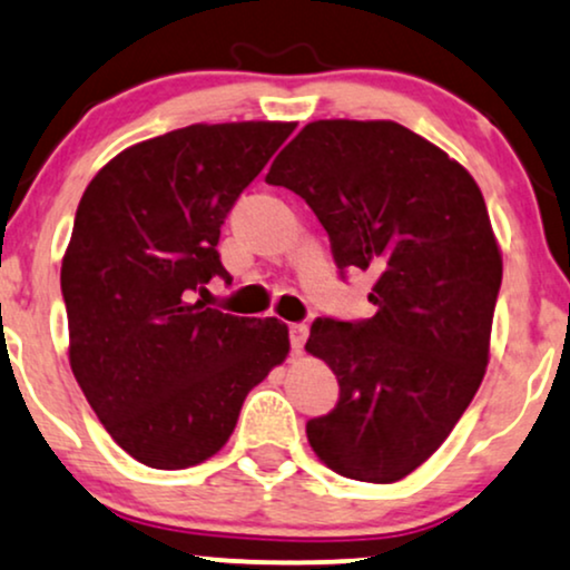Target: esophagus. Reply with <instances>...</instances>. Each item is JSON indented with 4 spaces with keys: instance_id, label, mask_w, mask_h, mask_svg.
Instances as JSON below:
<instances>
[{
    "instance_id": "esophagus-1",
    "label": "esophagus",
    "mask_w": 570,
    "mask_h": 570,
    "mask_svg": "<svg viewBox=\"0 0 570 570\" xmlns=\"http://www.w3.org/2000/svg\"><path fill=\"white\" fill-rule=\"evenodd\" d=\"M306 336H309V327H306L304 323H293L291 325V344H293V350H296V352L304 350Z\"/></svg>"
}]
</instances>
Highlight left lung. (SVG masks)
Segmentation results:
<instances>
[{"label": "left lung", "mask_w": 570, "mask_h": 570, "mask_svg": "<svg viewBox=\"0 0 570 570\" xmlns=\"http://www.w3.org/2000/svg\"><path fill=\"white\" fill-rule=\"evenodd\" d=\"M331 237L338 269L376 277L365 323L317 317L306 352L338 403L306 424L325 466L397 483L445 443L491 360L501 247L464 165L392 119H317L269 167Z\"/></svg>", "instance_id": "1"}]
</instances>
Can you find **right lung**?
Returning a JSON list of instances; mask_svg holds the SVG:
<instances>
[{"label": "right lung", "mask_w": 570, "mask_h": 570, "mask_svg": "<svg viewBox=\"0 0 570 570\" xmlns=\"http://www.w3.org/2000/svg\"><path fill=\"white\" fill-rule=\"evenodd\" d=\"M296 122L189 125L127 146L87 184L60 291L69 363L114 443L151 470L216 456L287 325L210 309L226 213Z\"/></svg>", "instance_id": "1"}]
</instances>
